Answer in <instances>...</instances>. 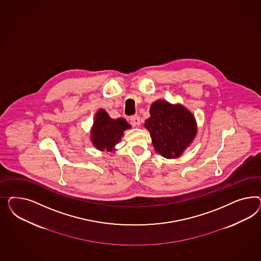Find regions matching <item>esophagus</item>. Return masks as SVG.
Here are the masks:
<instances>
[{
  "label": "esophagus",
  "mask_w": 261,
  "mask_h": 261,
  "mask_svg": "<svg viewBox=\"0 0 261 261\" xmlns=\"http://www.w3.org/2000/svg\"><path fill=\"white\" fill-rule=\"evenodd\" d=\"M130 120H131V124L133 125V126H140L141 125V118L139 117V116H132L131 118H130Z\"/></svg>",
  "instance_id": "34e87169"
}]
</instances>
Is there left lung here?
<instances>
[{
	"label": "left lung",
	"mask_w": 261,
	"mask_h": 261,
	"mask_svg": "<svg viewBox=\"0 0 261 261\" xmlns=\"http://www.w3.org/2000/svg\"><path fill=\"white\" fill-rule=\"evenodd\" d=\"M144 127L149 131L155 151L166 159L179 158L197 134L193 114L182 104L158 99L150 106Z\"/></svg>",
	"instance_id": "8db88e82"
}]
</instances>
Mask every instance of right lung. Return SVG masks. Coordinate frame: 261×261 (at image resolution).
<instances>
[{
	"mask_svg": "<svg viewBox=\"0 0 261 261\" xmlns=\"http://www.w3.org/2000/svg\"><path fill=\"white\" fill-rule=\"evenodd\" d=\"M131 125L126 119L110 118L104 109L95 113L94 123L91 129V142L97 150L112 152L120 142L123 132L130 129Z\"/></svg>",
	"mask_w": 261,
	"mask_h": 261,
	"instance_id": "1",
	"label": "right lung"
}]
</instances>
